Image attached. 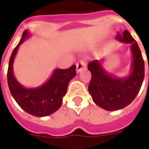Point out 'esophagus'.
Listing matches in <instances>:
<instances>
[{
  "label": "esophagus",
  "mask_w": 149,
  "mask_h": 149,
  "mask_svg": "<svg viewBox=\"0 0 149 149\" xmlns=\"http://www.w3.org/2000/svg\"><path fill=\"white\" fill-rule=\"evenodd\" d=\"M85 68H86V63L84 60H81L77 64V72L79 73L81 70H83Z\"/></svg>",
  "instance_id": "34e87169"
}]
</instances>
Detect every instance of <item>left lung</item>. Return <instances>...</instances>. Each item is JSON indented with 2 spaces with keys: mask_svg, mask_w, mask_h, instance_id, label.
Listing matches in <instances>:
<instances>
[{
  "mask_svg": "<svg viewBox=\"0 0 149 149\" xmlns=\"http://www.w3.org/2000/svg\"><path fill=\"white\" fill-rule=\"evenodd\" d=\"M116 39L131 45L132 60L128 77L112 76L103 68L101 61L98 60L88 65V69L92 74L88 85L89 94L94 103L107 111H116L128 106L137 96L144 77V60L134 38L128 31L125 30L122 35L118 33Z\"/></svg>",
  "mask_w": 149,
  "mask_h": 149,
  "instance_id": "left-lung-1",
  "label": "left lung"
}]
</instances>
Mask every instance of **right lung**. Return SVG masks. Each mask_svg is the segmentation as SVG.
Wrapping results in <instances>:
<instances>
[{"instance_id": "add662e5", "label": "right lung", "mask_w": 149, "mask_h": 149, "mask_svg": "<svg viewBox=\"0 0 149 149\" xmlns=\"http://www.w3.org/2000/svg\"><path fill=\"white\" fill-rule=\"evenodd\" d=\"M29 37H30L29 31L24 30L20 42L12 52L7 73L8 88L13 97L22 109L34 116H47L61 106L68 83L76 76V65L67 69L56 68L49 80L39 87L24 88L15 78L13 61L19 46Z\"/></svg>"}]
</instances>
